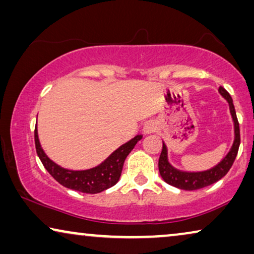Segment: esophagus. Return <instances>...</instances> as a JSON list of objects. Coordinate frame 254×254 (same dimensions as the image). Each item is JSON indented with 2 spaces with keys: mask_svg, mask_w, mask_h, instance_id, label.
Returning a JSON list of instances; mask_svg holds the SVG:
<instances>
[{
  "mask_svg": "<svg viewBox=\"0 0 254 254\" xmlns=\"http://www.w3.org/2000/svg\"><path fill=\"white\" fill-rule=\"evenodd\" d=\"M155 128H156V126H155L154 121H147V123L143 125V131L145 134L152 133V131L155 130Z\"/></svg>",
  "mask_w": 254,
  "mask_h": 254,
  "instance_id": "1",
  "label": "esophagus"
}]
</instances>
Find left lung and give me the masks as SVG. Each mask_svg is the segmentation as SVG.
Here are the masks:
<instances>
[{
  "label": "left lung",
  "instance_id": "left-lung-1",
  "mask_svg": "<svg viewBox=\"0 0 254 254\" xmlns=\"http://www.w3.org/2000/svg\"><path fill=\"white\" fill-rule=\"evenodd\" d=\"M218 92L223 98L227 100L229 104V110H230V114L232 118V123H234V142L228 154L222 158V161L214 165L213 168L204 170V171H183V170L176 169L171 163L169 162L168 158V147L163 142V148L161 156L158 159V169L161 177L165 183L169 185L175 186L177 189L185 190H194L203 189V187L209 186L211 184L216 183L217 180L227 175L229 170L234 164V161L237 156L239 144H241V135H239V124L237 120V116H236V111L234 106V102H232L231 96L224 88L220 86L218 88Z\"/></svg>",
  "mask_w": 254,
  "mask_h": 254
}]
</instances>
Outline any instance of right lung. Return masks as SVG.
<instances>
[{
  "label": "right lung",
  "instance_id": "1",
  "mask_svg": "<svg viewBox=\"0 0 254 254\" xmlns=\"http://www.w3.org/2000/svg\"><path fill=\"white\" fill-rule=\"evenodd\" d=\"M141 138L142 135L137 134L126 143L121 144L105 161H103L95 168L86 170H69L62 168L61 165L57 164L48 157L44 149L41 148L37 127L34 129V142H36L38 157L40 158L41 163L45 169L50 172V175L67 189L90 194L103 192L119 182L125 159Z\"/></svg>",
  "mask_w": 254,
  "mask_h": 254
}]
</instances>
